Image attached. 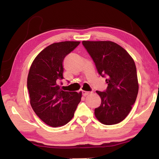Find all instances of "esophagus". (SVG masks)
<instances>
[{
	"label": "esophagus",
	"instance_id": "34e87169",
	"mask_svg": "<svg viewBox=\"0 0 159 159\" xmlns=\"http://www.w3.org/2000/svg\"><path fill=\"white\" fill-rule=\"evenodd\" d=\"M90 93L88 92V91H85V90H82V94L83 96H87L88 95H89Z\"/></svg>",
	"mask_w": 159,
	"mask_h": 159
}]
</instances>
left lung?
I'll use <instances>...</instances> for the list:
<instances>
[{"instance_id": "1", "label": "left lung", "mask_w": 159, "mask_h": 159, "mask_svg": "<svg viewBox=\"0 0 159 159\" xmlns=\"http://www.w3.org/2000/svg\"><path fill=\"white\" fill-rule=\"evenodd\" d=\"M95 64L99 74L107 77V90L96 91L101 98L95 115L104 125L121 122L130 113L139 85L133 59L124 48L112 41L82 42Z\"/></svg>"}]
</instances>
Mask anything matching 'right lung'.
<instances>
[{"mask_svg":"<svg viewBox=\"0 0 159 159\" xmlns=\"http://www.w3.org/2000/svg\"><path fill=\"white\" fill-rule=\"evenodd\" d=\"M79 44V41H63L50 45L36 56L29 69L27 88L31 106L52 127L69 123L81 99V92L61 90L58 85L64 79V57Z\"/></svg>","mask_w":159,"mask_h":159,"instance_id":"obj_1","label":"right lung"}]
</instances>
